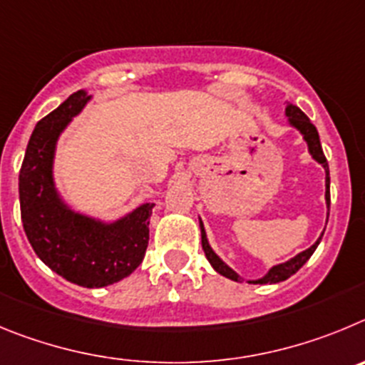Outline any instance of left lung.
<instances>
[{
  "instance_id": "obj_1",
  "label": "left lung",
  "mask_w": 365,
  "mask_h": 365,
  "mask_svg": "<svg viewBox=\"0 0 365 365\" xmlns=\"http://www.w3.org/2000/svg\"><path fill=\"white\" fill-rule=\"evenodd\" d=\"M285 114H287L289 118V123L294 127V129H298L302 133V136H304V140L307 142V147H309V153L311 156H313L314 160H317L318 163H322V167L326 169V202H327V207L331 205V195H329V165H327V160H326V154H324V150H322V145H320V136H318V130L317 127L311 123V120L307 116H305L304 113H302L300 109H298L297 105H291L289 103L287 107H285ZM200 229H202V247H203V252H205L207 260H209V264L215 267L216 272H220L222 277L225 278H231V280L235 282H240L242 278L236 274L235 271H232L231 267H229L225 262H222L218 258V255H216L215 251L211 249V245H209V242H207V236H205V229H203V223L200 222ZM322 236H324V232L320 235V238L314 242L313 245H311L309 249H305V251H302L300 255H297L294 258H291V260H287L285 264H278L274 265V267L269 269V272L265 274L264 278H260V280H249V284H278V282H284L287 280L289 277H293L294 272L298 271V269L302 267V265L305 264V262L309 260L311 255H313L314 251H317L318 244H320Z\"/></svg>"
}]
</instances>
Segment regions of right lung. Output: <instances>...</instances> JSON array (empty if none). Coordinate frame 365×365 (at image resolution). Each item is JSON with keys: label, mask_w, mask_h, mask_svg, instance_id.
<instances>
[{"label": "right lung", "mask_w": 365, "mask_h": 365, "mask_svg": "<svg viewBox=\"0 0 365 365\" xmlns=\"http://www.w3.org/2000/svg\"><path fill=\"white\" fill-rule=\"evenodd\" d=\"M88 100L78 91L38 121L19 170V207L25 235L45 265L81 287H105L142 264L154 203L103 223L74 212L60 198L52 178L56 142Z\"/></svg>", "instance_id": "add662e5"}]
</instances>
